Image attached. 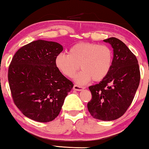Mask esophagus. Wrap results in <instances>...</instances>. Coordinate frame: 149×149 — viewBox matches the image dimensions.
<instances>
[{"label": "esophagus", "instance_id": "34e87169", "mask_svg": "<svg viewBox=\"0 0 149 149\" xmlns=\"http://www.w3.org/2000/svg\"><path fill=\"white\" fill-rule=\"evenodd\" d=\"M83 89H84V88H83V87L81 86H79V85H73V90H76V91H81V90H83Z\"/></svg>", "mask_w": 149, "mask_h": 149}]
</instances>
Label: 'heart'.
Instances as JSON below:
<instances>
[{
	"mask_svg": "<svg viewBox=\"0 0 149 149\" xmlns=\"http://www.w3.org/2000/svg\"><path fill=\"white\" fill-rule=\"evenodd\" d=\"M113 52L106 45L83 42L73 45L69 54L59 53L55 57L57 69L65 76L71 78L78 69L83 71L75 76L78 84L85 85L92 79L100 81L105 78L112 66Z\"/></svg>",
	"mask_w": 149,
	"mask_h": 149,
	"instance_id": "1",
	"label": "heart"
}]
</instances>
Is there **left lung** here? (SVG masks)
Returning <instances> with one entry per match:
<instances>
[{"label": "left lung", "mask_w": 149, "mask_h": 149, "mask_svg": "<svg viewBox=\"0 0 149 149\" xmlns=\"http://www.w3.org/2000/svg\"><path fill=\"white\" fill-rule=\"evenodd\" d=\"M104 41L113 48L112 66L99 84L89 87L92 99L88 109L94 118L110 121L121 117L130 106L139 85L140 71L136 56L123 42L114 37Z\"/></svg>", "instance_id": "1"}]
</instances>
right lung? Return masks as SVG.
Wrapping results in <instances>:
<instances>
[{
  "label": "right lung",
  "mask_w": 149,
  "mask_h": 149,
  "mask_svg": "<svg viewBox=\"0 0 149 149\" xmlns=\"http://www.w3.org/2000/svg\"><path fill=\"white\" fill-rule=\"evenodd\" d=\"M62 50L57 42L38 40L22 47L13 57L8 69L12 97L29 118L40 123L53 120L73 88L72 82L54 63Z\"/></svg>",
  "instance_id": "add662e5"
}]
</instances>
